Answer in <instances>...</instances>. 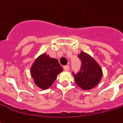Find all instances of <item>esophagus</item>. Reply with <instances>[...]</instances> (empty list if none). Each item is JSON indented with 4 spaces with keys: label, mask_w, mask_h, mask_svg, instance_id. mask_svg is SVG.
Segmentation results:
<instances>
[{
    "label": "esophagus",
    "mask_w": 123,
    "mask_h": 123,
    "mask_svg": "<svg viewBox=\"0 0 123 123\" xmlns=\"http://www.w3.org/2000/svg\"><path fill=\"white\" fill-rule=\"evenodd\" d=\"M69 66L68 65H66V66H64V67H63V68H64V70H69Z\"/></svg>",
    "instance_id": "34e87169"
}]
</instances>
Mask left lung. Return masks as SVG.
<instances>
[{
    "label": "left lung",
    "instance_id": "obj_1",
    "mask_svg": "<svg viewBox=\"0 0 123 123\" xmlns=\"http://www.w3.org/2000/svg\"><path fill=\"white\" fill-rule=\"evenodd\" d=\"M78 58L81 62L80 69L77 73L73 72L76 85L83 90H89L97 85L103 76L100 66L91 56L81 52Z\"/></svg>",
    "mask_w": 123,
    "mask_h": 123
}]
</instances>
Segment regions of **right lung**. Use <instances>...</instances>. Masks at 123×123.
<instances>
[{"label":"right lung","instance_id":"1","mask_svg":"<svg viewBox=\"0 0 123 123\" xmlns=\"http://www.w3.org/2000/svg\"><path fill=\"white\" fill-rule=\"evenodd\" d=\"M63 70L56 59L43 54L35 60L31 68L32 77L39 88L47 89L53 84L57 75Z\"/></svg>","mask_w":123,"mask_h":123}]
</instances>
